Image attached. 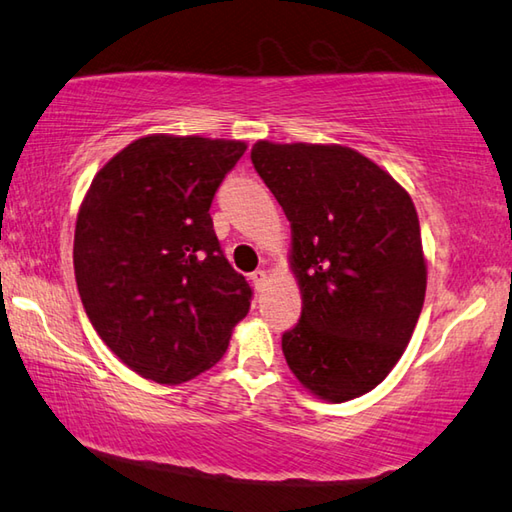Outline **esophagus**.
Here are the masks:
<instances>
[{"instance_id":"1","label":"esophagus","mask_w":512,"mask_h":512,"mask_svg":"<svg viewBox=\"0 0 512 512\" xmlns=\"http://www.w3.org/2000/svg\"><path fill=\"white\" fill-rule=\"evenodd\" d=\"M249 279H251V283H254L256 290H261L263 285H265V281H267V272L265 270H256V272L249 274Z\"/></svg>"}]
</instances>
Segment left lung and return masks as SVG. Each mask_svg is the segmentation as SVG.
Wrapping results in <instances>:
<instances>
[{
    "mask_svg": "<svg viewBox=\"0 0 512 512\" xmlns=\"http://www.w3.org/2000/svg\"><path fill=\"white\" fill-rule=\"evenodd\" d=\"M251 164L292 227L303 306L283 335L285 362L321 400L360 398L398 364L423 310L416 206L387 170L337 143L258 141Z\"/></svg>",
    "mask_w": 512,
    "mask_h": 512,
    "instance_id": "8db88e82",
    "label": "left lung"
}]
</instances>
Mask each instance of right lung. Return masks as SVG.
Here are the masks:
<instances>
[{
    "label": "right lung",
    "instance_id": "right-lung-1",
    "mask_svg": "<svg viewBox=\"0 0 512 512\" xmlns=\"http://www.w3.org/2000/svg\"><path fill=\"white\" fill-rule=\"evenodd\" d=\"M245 141L148 134L107 161L80 204L74 272L98 337L141 378L209 371L251 288L213 231L211 202Z\"/></svg>",
    "mask_w": 512,
    "mask_h": 512
}]
</instances>
